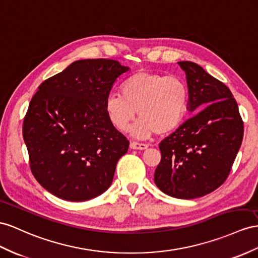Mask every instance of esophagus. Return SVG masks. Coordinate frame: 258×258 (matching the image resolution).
Listing matches in <instances>:
<instances>
[{"mask_svg":"<svg viewBox=\"0 0 258 258\" xmlns=\"http://www.w3.org/2000/svg\"><path fill=\"white\" fill-rule=\"evenodd\" d=\"M130 147L132 149H137V150H145L148 148L147 144H143V143H138V142H131Z\"/></svg>","mask_w":258,"mask_h":258,"instance_id":"esophagus-1","label":"esophagus"}]
</instances>
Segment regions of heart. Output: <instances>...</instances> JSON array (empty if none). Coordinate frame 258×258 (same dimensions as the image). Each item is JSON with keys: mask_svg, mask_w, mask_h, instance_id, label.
Here are the masks:
<instances>
[{"mask_svg": "<svg viewBox=\"0 0 258 258\" xmlns=\"http://www.w3.org/2000/svg\"><path fill=\"white\" fill-rule=\"evenodd\" d=\"M121 94L109 95L104 111L110 123L124 132L134 120L131 128L138 138L155 134H167L179 126L187 109L189 92L186 83L177 76L159 73L137 72L121 85Z\"/></svg>", "mask_w": 258, "mask_h": 258, "instance_id": "obj_1", "label": "heart"}]
</instances>
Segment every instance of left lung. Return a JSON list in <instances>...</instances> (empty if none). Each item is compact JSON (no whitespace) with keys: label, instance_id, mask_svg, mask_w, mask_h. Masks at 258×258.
<instances>
[{"label":"left lung","instance_id":"obj_1","mask_svg":"<svg viewBox=\"0 0 258 258\" xmlns=\"http://www.w3.org/2000/svg\"><path fill=\"white\" fill-rule=\"evenodd\" d=\"M185 72L188 111L195 112L159 144L161 161L156 185L164 194L193 200L209 194L227 180L243 140V121L232 92L189 61Z\"/></svg>","mask_w":258,"mask_h":258}]
</instances>
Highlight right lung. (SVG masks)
<instances>
[{
  "mask_svg": "<svg viewBox=\"0 0 258 258\" xmlns=\"http://www.w3.org/2000/svg\"><path fill=\"white\" fill-rule=\"evenodd\" d=\"M109 58L73 62L39 86L23 123L30 170L40 185L64 201L105 192L130 142L109 121L105 99L127 72Z\"/></svg>",
  "mask_w": 258,
  "mask_h": 258,
  "instance_id": "add662e5",
  "label": "right lung"
}]
</instances>
